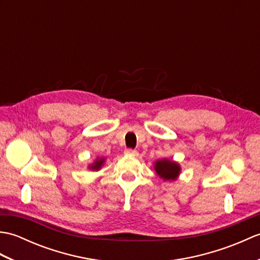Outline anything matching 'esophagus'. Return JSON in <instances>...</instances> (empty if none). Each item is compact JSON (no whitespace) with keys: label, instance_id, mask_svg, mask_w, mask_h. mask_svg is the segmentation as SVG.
Returning <instances> with one entry per match:
<instances>
[{"label":"esophagus","instance_id":"34e87169","mask_svg":"<svg viewBox=\"0 0 260 260\" xmlns=\"http://www.w3.org/2000/svg\"><path fill=\"white\" fill-rule=\"evenodd\" d=\"M125 154H127V155L136 156L139 153H137L136 150H133V148H126V150H125Z\"/></svg>","mask_w":260,"mask_h":260}]
</instances>
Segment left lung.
<instances>
[{"label":"left lung","mask_w":260,"mask_h":260,"mask_svg":"<svg viewBox=\"0 0 260 260\" xmlns=\"http://www.w3.org/2000/svg\"><path fill=\"white\" fill-rule=\"evenodd\" d=\"M180 170L178 163L169 159H161L155 163L156 173L163 180H175L176 176L180 174Z\"/></svg>","instance_id":"left-lung-1"}]
</instances>
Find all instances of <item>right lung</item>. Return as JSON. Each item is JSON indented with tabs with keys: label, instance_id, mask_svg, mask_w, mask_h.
Instances as JSON below:
<instances>
[{
	"label": "right lung",
	"instance_id": "right-lung-1",
	"mask_svg": "<svg viewBox=\"0 0 260 260\" xmlns=\"http://www.w3.org/2000/svg\"><path fill=\"white\" fill-rule=\"evenodd\" d=\"M103 163H104V158H97V161L92 165H90V169L91 170H99L103 165Z\"/></svg>",
	"mask_w": 260,
	"mask_h": 260
}]
</instances>
